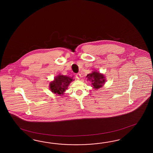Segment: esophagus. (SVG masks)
<instances>
[{
  "mask_svg": "<svg viewBox=\"0 0 153 153\" xmlns=\"http://www.w3.org/2000/svg\"><path fill=\"white\" fill-rule=\"evenodd\" d=\"M76 78L77 79H80L81 78V75L80 74H77L76 75Z\"/></svg>",
  "mask_w": 153,
  "mask_h": 153,
  "instance_id": "esophagus-1",
  "label": "esophagus"
}]
</instances>
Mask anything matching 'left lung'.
I'll return each mask as SVG.
<instances>
[{
	"label": "left lung",
	"mask_w": 153,
	"mask_h": 153,
	"mask_svg": "<svg viewBox=\"0 0 153 153\" xmlns=\"http://www.w3.org/2000/svg\"><path fill=\"white\" fill-rule=\"evenodd\" d=\"M86 77L88 80L91 81L93 88L96 90L102 87L106 81L104 75L96 71H94L91 74H87Z\"/></svg>",
	"instance_id": "obj_1"
}]
</instances>
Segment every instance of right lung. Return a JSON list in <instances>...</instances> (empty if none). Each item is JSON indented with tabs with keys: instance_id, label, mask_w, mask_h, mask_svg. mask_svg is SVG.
<instances>
[{
	"instance_id": "right-lung-1",
	"label": "right lung",
	"mask_w": 153,
	"mask_h": 153,
	"mask_svg": "<svg viewBox=\"0 0 153 153\" xmlns=\"http://www.w3.org/2000/svg\"><path fill=\"white\" fill-rule=\"evenodd\" d=\"M72 80V77L59 74L50 82V90L56 95H63Z\"/></svg>"
}]
</instances>
